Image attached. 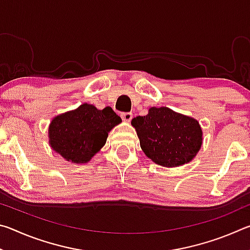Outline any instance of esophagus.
<instances>
[{"mask_svg": "<svg viewBox=\"0 0 250 250\" xmlns=\"http://www.w3.org/2000/svg\"><path fill=\"white\" fill-rule=\"evenodd\" d=\"M121 118H122V120H124L125 122H130V121H131V119H132V113H131V112L122 113V115H121Z\"/></svg>", "mask_w": 250, "mask_h": 250, "instance_id": "34e87169", "label": "esophagus"}]
</instances>
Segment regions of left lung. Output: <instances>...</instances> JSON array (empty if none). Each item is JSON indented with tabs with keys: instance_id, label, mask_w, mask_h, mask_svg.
Here are the masks:
<instances>
[{
	"instance_id": "left-lung-1",
	"label": "left lung",
	"mask_w": 250,
	"mask_h": 250,
	"mask_svg": "<svg viewBox=\"0 0 250 250\" xmlns=\"http://www.w3.org/2000/svg\"><path fill=\"white\" fill-rule=\"evenodd\" d=\"M131 125L145 154L164 167L191 162L203 145L200 122L167 107H151L147 115L133 118Z\"/></svg>"
}]
</instances>
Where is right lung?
Masks as SVG:
<instances>
[{
	"mask_svg": "<svg viewBox=\"0 0 250 250\" xmlns=\"http://www.w3.org/2000/svg\"><path fill=\"white\" fill-rule=\"evenodd\" d=\"M121 122L110 107L99 110L94 104H83L53 118L48 143L67 162L87 163L105 145L110 131Z\"/></svg>",
	"mask_w": 250,
	"mask_h": 250,
	"instance_id": "add662e5",
	"label": "right lung"
}]
</instances>
